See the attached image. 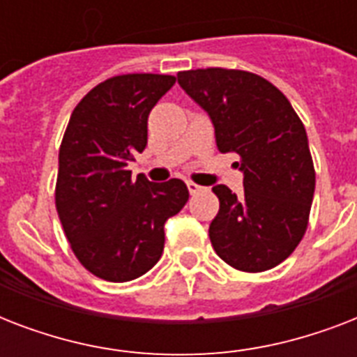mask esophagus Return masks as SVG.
<instances>
[{
    "mask_svg": "<svg viewBox=\"0 0 357 357\" xmlns=\"http://www.w3.org/2000/svg\"><path fill=\"white\" fill-rule=\"evenodd\" d=\"M187 189H189L190 195H198V192L202 190V187L200 185H196L195 181H187Z\"/></svg>",
    "mask_w": 357,
    "mask_h": 357,
    "instance_id": "1",
    "label": "esophagus"
}]
</instances>
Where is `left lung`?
Returning a JSON list of instances; mask_svg holds the SVG:
<instances>
[{
    "mask_svg": "<svg viewBox=\"0 0 357 357\" xmlns=\"http://www.w3.org/2000/svg\"><path fill=\"white\" fill-rule=\"evenodd\" d=\"M178 83L209 113L218 150L237 153L244 172L241 198L213 187L220 202L209 226L213 248L237 271H271L310 222L315 167L304 123L282 91L246 70H185Z\"/></svg>",
    "mask_w": 357,
    "mask_h": 357,
    "instance_id": "8db88e82",
    "label": "left lung"
}]
</instances>
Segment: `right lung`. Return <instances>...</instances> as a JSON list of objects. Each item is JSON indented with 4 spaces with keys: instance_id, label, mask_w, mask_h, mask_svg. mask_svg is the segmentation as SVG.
Here are the masks:
<instances>
[{
    "instance_id": "1",
    "label": "right lung",
    "mask_w": 357,
    "mask_h": 357,
    "mask_svg": "<svg viewBox=\"0 0 357 357\" xmlns=\"http://www.w3.org/2000/svg\"><path fill=\"white\" fill-rule=\"evenodd\" d=\"M174 75L122 74L96 85L70 116L59 148L55 207L70 248L94 276L131 282L155 265L165 222L189 200L181 179H131L148 142V114Z\"/></svg>"
}]
</instances>
